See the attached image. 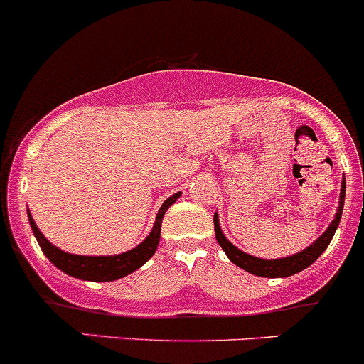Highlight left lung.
<instances>
[{"mask_svg": "<svg viewBox=\"0 0 364 364\" xmlns=\"http://www.w3.org/2000/svg\"><path fill=\"white\" fill-rule=\"evenodd\" d=\"M343 203H345V179L341 183V196H339V206H338V213H336L334 220L327 228V232L320 237V239L316 240L314 244L307 247V250L300 251V253L293 255V257H285V259H278V260H262L257 259V257H251V255L242 253L240 250H237L232 242H230L226 237L223 235L219 228V219H217V213L213 215V226H215V239L219 242V246L223 247L224 253L228 255V259L232 260L233 264H237L239 267H242L244 271L247 273H253L257 277H266V278H284V277H291V274H296L300 271H304L305 267L311 266L325 250L331 244L332 237H334L336 228H338L339 219H341V212H343Z\"/></svg>", "mask_w": 364, "mask_h": 364, "instance_id": "8db88e82", "label": "left lung"}]
</instances>
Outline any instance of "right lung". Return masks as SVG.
Returning a JSON list of instances; mask_svg holds the SVG:
<instances>
[{
    "instance_id": "add662e5",
    "label": "right lung",
    "mask_w": 364,
    "mask_h": 364,
    "mask_svg": "<svg viewBox=\"0 0 364 364\" xmlns=\"http://www.w3.org/2000/svg\"><path fill=\"white\" fill-rule=\"evenodd\" d=\"M179 198V192L174 193L172 198L166 199L165 203L159 208L158 217H156L154 228H152L151 235L140 244L136 246L134 250L125 251L122 255H114V257H82V255H71L66 251H60L59 247L53 246L50 240H46V237L39 232V228L33 223L32 215L28 212L30 226H32V232L36 235L37 242H39L41 250L50 259V262L55 267H59L60 271H64L66 274L75 278H80V280H91V282H111L118 280V278L125 277V274L132 273L138 267L144 266L152 255L156 253V247L159 244V233H161V219L165 215V212L168 210V206L172 203H176V199Z\"/></svg>"
}]
</instances>
